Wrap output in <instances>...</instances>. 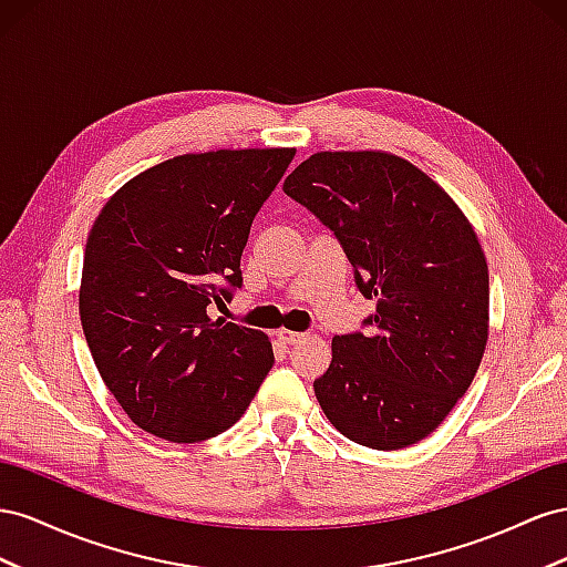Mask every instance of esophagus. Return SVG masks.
<instances>
[{
	"instance_id": "1",
	"label": "esophagus",
	"mask_w": 567,
	"mask_h": 567,
	"mask_svg": "<svg viewBox=\"0 0 567 567\" xmlns=\"http://www.w3.org/2000/svg\"><path fill=\"white\" fill-rule=\"evenodd\" d=\"M306 334L303 332H292V330H278V339L280 342H285V344H297V342H301Z\"/></svg>"
}]
</instances>
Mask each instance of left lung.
<instances>
[{"label":"left lung","instance_id":"8db88e82","mask_svg":"<svg viewBox=\"0 0 567 567\" xmlns=\"http://www.w3.org/2000/svg\"><path fill=\"white\" fill-rule=\"evenodd\" d=\"M287 197L332 230L365 299V332L332 339L313 382L351 442L394 451L425 440L471 386L489 334V270L454 199L406 158L318 152L287 175Z\"/></svg>","mask_w":567,"mask_h":567}]
</instances>
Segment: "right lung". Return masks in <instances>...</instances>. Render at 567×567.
Listing matches in <instances>:
<instances>
[{
	"mask_svg": "<svg viewBox=\"0 0 567 567\" xmlns=\"http://www.w3.org/2000/svg\"><path fill=\"white\" fill-rule=\"evenodd\" d=\"M295 150L183 154L127 181L96 216L80 322L96 370L137 427L177 444L233 427L272 368L270 339L212 320L241 287L258 208Z\"/></svg>",
	"mask_w": 567,
	"mask_h": 567,
	"instance_id": "add662e5",
	"label": "right lung"
}]
</instances>
